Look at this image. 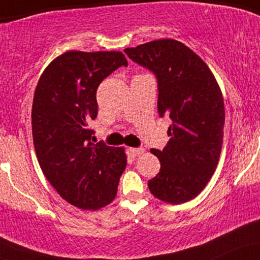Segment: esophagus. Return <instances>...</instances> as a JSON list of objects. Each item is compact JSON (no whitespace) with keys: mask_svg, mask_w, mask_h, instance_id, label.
I'll return each instance as SVG.
<instances>
[{"mask_svg":"<svg viewBox=\"0 0 260 260\" xmlns=\"http://www.w3.org/2000/svg\"><path fill=\"white\" fill-rule=\"evenodd\" d=\"M128 151H129L133 156H138V155L144 153V149L143 148H129L128 149Z\"/></svg>","mask_w":260,"mask_h":260,"instance_id":"obj_1","label":"esophagus"}]
</instances>
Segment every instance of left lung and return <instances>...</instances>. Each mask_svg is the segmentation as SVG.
Masks as SVG:
<instances>
[{"label": "left lung", "mask_w": 260, "mask_h": 260, "mask_svg": "<svg viewBox=\"0 0 260 260\" xmlns=\"http://www.w3.org/2000/svg\"><path fill=\"white\" fill-rule=\"evenodd\" d=\"M124 52L155 74L157 112L172 121L166 147L151 149L161 168L148 182L149 189L171 204L190 201L207 186L221 153L225 107L215 77L197 53L174 39L154 40Z\"/></svg>", "instance_id": "obj_1"}]
</instances>
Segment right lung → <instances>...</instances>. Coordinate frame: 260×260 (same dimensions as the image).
<instances>
[{
	"label": "right lung",
	"mask_w": 260,
	"mask_h": 260,
	"mask_svg": "<svg viewBox=\"0 0 260 260\" xmlns=\"http://www.w3.org/2000/svg\"><path fill=\"white\" fill-rule=\"evenodd\" d=\"M121 66L128 62L118 51H68L47 66L35 89L31 129L40 168L64 201L84 210L115 199L127 165L123 148L94 144L88 128L98 116V86Z\"/></svg>",
	"instance_id": "add662e5"
}]
</instances>
